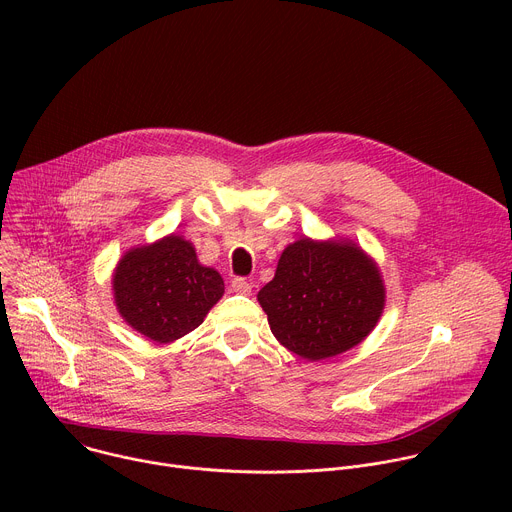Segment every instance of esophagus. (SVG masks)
<instances>
[{
    "mask_svg": "<svg viewBox=\"0 0 512 512\" xmlns=\"http://www.w3.org/2000/svg\"><path fill=\"white\" fill-rule=\"evenodd\" d=\"M231 287H233L235 294H241V296H249L251 294V283L245 277H235L231 281Z\"/></svg>",
    "mask_w": 512,
    "mask_h": 512,
    "instance_id": "esophagus-1",
    "label": "esophagus"
}]
</instances>
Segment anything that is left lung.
<instances>
[{
    "label": "left lung",
    "instance_id": "8db88e82",
    "mask_svg": "<svg viewBox=\"0 0 512 512\" xmlns=\"http://www.w3.org/2000/svg\"><path fill=\"white\" fill-rule=\"evenodd\" d=\"M257 300L287 350L324 360L371 334L385 308V285L377 263L354 243L304 237L283 249Z\"/></svg>",
    "mask_w": 512,
    "mask_h": 512
}]
</instances>
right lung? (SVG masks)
Segmentation results:
<instances>
[{"instance_id":"add662e5","label":"right lung","mask_w":512,"mask_h":512,"mask_svg":"<svg viewBox=\"0 0 512 512\" xmlns=\"http://www.w3.org/2000/svg\"><path fill=\"white\" fill-rule=\"evenodd\" d=\"M223 294L221 273L200 265L192 243L180 235L129 249L113 273L121 318L158 344L198 328Z\"/></svg>"}]
</instances>
